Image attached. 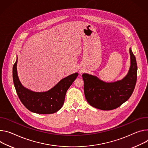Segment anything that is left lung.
<instances>
[{"instance_id":"obj_1","label":"left lung","mask_w":148,"mask_h":148,"mask_svg":"<svg viewBox=\"0 0 148 148\" xmlns=\"http://www.w3.org/2000/svg\"><path fill=\"white\" fill-rule=\"evenodd\" d=\"M129 52L130 66L122 79L106 83L95 75L83 74L84 95L91 106L103 110H110L117 108L130 98L136 83L138 66L131 48Z\"/></svg>"}]
</instances>
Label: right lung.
Segmentation results:
<instances>
[{
    "label": "right lung",
    "mask_w": 148,
    "mask_h": 148,
    "mask_svg": "<svg viewBox=\"0 0 148 148\" xmlns=\"http://www.w3.org/2000/svg\"><path fill=\"white\" fill-rule=\"evenodd\" d=\"M18 59L13 66V80L17 95L26 109L38 114H52L58 111L63 105L67 90L78 75L71 74L54 87L45 92H35L24 87L21 83L17 73Z\"/></svg>",
    "instance_id": "1"
}]
</instances>
